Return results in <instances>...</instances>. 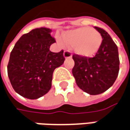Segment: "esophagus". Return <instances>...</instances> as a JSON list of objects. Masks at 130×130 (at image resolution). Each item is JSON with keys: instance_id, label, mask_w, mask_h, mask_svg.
Here are the masks:
<instances>
[{"instance_id": "1", "label": "esophagus", "mask_w": 130, "mask_h": 130, "mask_svg": "<svg viewBox=\"0 0 130 130\" xmlns=\"http://www.w3.org/2000/svg\"><path fill=\"white\" fill-rule=\"evenodd\" d=\"M63 56H64L65 58H71L72 57V54H71V52L68 51V50H66V51L64 52Z\"/></svg>"}]
</instances>
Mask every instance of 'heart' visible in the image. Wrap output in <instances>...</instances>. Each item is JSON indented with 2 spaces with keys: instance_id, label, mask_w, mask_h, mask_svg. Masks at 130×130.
<instances>
[{
  "instance_id": "obj_1",
  "label": "heart",
  "mask_w": 130,
  "mask_h": 130,
  "mask_svg": "<svg viewBox=\"0 0 130 130\" xmlns=\"http://www.w3.org/2000/svg\"><path fill=\"white\" fill-rule=\"evenodd\" d=\"M63 38L57 36V41L61 45L65 42L73 46V51L78 55L84 57H91L96 54L100 48L103 38L95 29L89 27H83L65 32Z\"/></svg>"
}]
</instances>
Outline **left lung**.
<instances>
[{
    "mask_svg": "<svg viewBox=\"0 0 130 130\" xmlns=\"http://www.w3.org/2000/svg\"><path fill=\"white\" fill-rule=\"evenodd\" d=\"M101 34L103 42L94 57L87 58L74 54L75 65L72 70L78 87L87 93L96 95L108 90L119 74L118 47L110 35L103 29L94 27Z\"/></svg>",
    "mask_w": 130,
    "mask_h": 130,
    "instance_id": "1",
    "label": "left lung"
}]
</instances>
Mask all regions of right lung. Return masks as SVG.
<instances>
[{
    "mask_svg": "<svg viewBox=\"0 0 130 130\" xmlns=\"http://www.w3.org/2000/svg\"><path fill=\"white\" fill-rule=\"evenodd\" d=\"M52 30L40 27L24 34L12 49L7 67L8 76L14 91L30 100L38 99L52 87L54 69L63 64V50H49L55 42Z\"/></svg>",
    "mask_w": 130,
    "mask_h": 130,
    "instance_id": "obj_1",
    "label": "right lung"
}]
</instances>
